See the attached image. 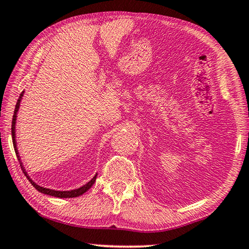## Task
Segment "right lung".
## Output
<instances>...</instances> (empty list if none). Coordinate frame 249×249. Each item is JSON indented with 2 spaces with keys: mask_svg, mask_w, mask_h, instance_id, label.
Instances as JSON below:
<instances>
[{
  "mask_svg": "<svg viewBox=\"0 0 249 249\" xmlns=\"http://www.w3.org/2000/svg\"><path fill=\"white\" fill-rule=\"evenodd\" d=\"M24 95V91L20 93L19 98L18 100V103H16V107H15V109H14V115H13V120H12V140H13V145H14V150L16 153V156H18V159L19 161V165H20V168H22L23 172L25 174V176H26V178L29 180V182L32 183V185L34 188L36 189V190H38L39 192L44 193V195H47V196H56V197H62V199H67V197H77L79 196L83 195L84 192H87L89 189L93 185V183L95 182V179H96V176L95 175L93 178H92L89 182L86 183L84 185H82V187H80L78 189H74V190H70V191H58V190H53V189H47V188H44V187H40V185L36 184L34 181L29 178L27 172L25 171L24 169V166L22 161H20V157L18 155V146H16V140H15V125H16V117H18V108H19V105H20V101H22V98Z\"/></svg>",
  "mask_w": 249,
  "mask_h": 249,
  "instance_id": "1",
  "label": "right lung"
}]
</instances>
